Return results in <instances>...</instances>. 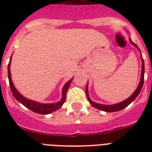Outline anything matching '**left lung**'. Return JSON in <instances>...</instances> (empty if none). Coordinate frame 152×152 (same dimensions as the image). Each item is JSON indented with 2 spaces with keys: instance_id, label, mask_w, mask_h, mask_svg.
Masks as SVG:
<instances>
[{
  "instance_id": "1",
  "label": "left lung",
  "mask_w": 152,
  "mask_h": 152,
  "mask_svg": "<svg viewBox=\"0 0 152 152\" xmlns=\"http://www.w3.org/2000/svg\"><path fill=\"white\" fill-rule=\"evenodd\" d=\"M129 41L131 42V43L133 44V46L137 47V46L135 43H133L131 40V39H129ZM137 49L140 50V49L137 47ZM141 54V53H140ZM141 57L142 60V70H141V77H140V83L138 87H137V90L135 91L134 93L132 94L129 98H128L127 99H125V101L121 102L119 103L113 104V105H103V104H99L96 103V102H94L93 101H91L89 97V95H88V83H87V86H86V95H87V97H88V101L90 102V103L95 108H97L99 110H101L106 111V112H116V111H119L123 110L124 108H125L126 106H128L132 102H133L135 100V99L139 95V94L141 91V89L143 88V85H144V60H143V57H142V55L140 56Z\"/></svg>"
}]
</instances>
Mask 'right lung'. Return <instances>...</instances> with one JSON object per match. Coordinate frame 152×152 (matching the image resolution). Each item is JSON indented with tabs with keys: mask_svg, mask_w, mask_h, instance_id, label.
<instances>
[{
	"mask_svg": "<svg viewBox=\"0 0 152 152\" xmlns=\"http://www.w3.org/2000/svg\"><path fill=\"white\" fill-rule=\"evenodd\" d=\"M11 59L10 58L9 63L8 65V80H9V84H10V89L12 91V94L14 96L15 99L18 102H20V103H22L24 106H26L27 108L31 110V111L34 112V113H40V114H49L51 113L53 111L57 110L58 109H60L62 106V105L64 104L65 99H66V93L67 91L69 89V85L71 83L72 79H71L70 80L68 81L65 84H64V88L62 89V98L61 101L55 102V103H40L38 102L33 101V100H30L23 97L22 95H20V93L18 92V91L15 89V86L13 84L12 80V76H11V72H10V65H11Z\"/></svg>",
	"mask_w": 152,
	"mask_h": 152,
	"instance_id": "add662e5",
	"label": "right lung"
}]
</instances>
